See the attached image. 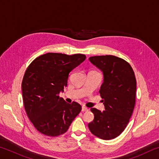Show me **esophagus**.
<instances>
[{"mask_svg":"<svg viewBox=\"0 0 159 159\" xmlns=\"http://www.w3.org/2000/svg\"><path fill=\"white\" fill-rule=\"evenodd\" d=\"M82 111H88V108H87V107H84V106H83L82 107Z\"/></svg>","mask_w":159,"mask_h":159,"instance_id":"34e87169","label":"esophagus"}]
</instances>
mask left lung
<instances>
[{
    "label": "left lung",
    "instance_id": "obj_1",
    "mask_svg": "<svg viewBox=\"0 0 159 159\" xmlns=\"http://www.w3.org/2000/svg\"><path fill=\"white\" fill-rule=\"evenodd\" d=\"M89 60L103 74L99 94L105 110L90 109L95 117L88 128L99 138L114 139L125 130L133 114L136 95L134 71L127 61L114 55L94 56Z\"/></svg>",
    "mask_w": 159,
    "mask_h": 159
}]
</instances>
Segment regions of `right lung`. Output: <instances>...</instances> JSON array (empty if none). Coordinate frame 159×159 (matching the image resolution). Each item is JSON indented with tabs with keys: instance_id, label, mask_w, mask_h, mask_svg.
Instances as JSON below:
<instances>
[{
	"instance_id": "obj_1",
	"label": "right lung",
	"mask_w": 159,
	"mask_h": 159,
	"mask_svg": "<svg viewBox=\"0 0 159 159\" xmlns=\"http://www.w3.org/2000/svg\"><path fill=\"white\" fill-rule=\"evenodd\" d=\"M85 55L48 52L35 59L21 83L24 105L34 127L48 136L62 134L79 114L81 106L60 98L69 74L85 60Z\"/></svg>"
}]
</instances>
